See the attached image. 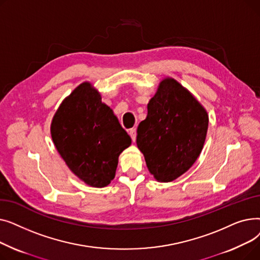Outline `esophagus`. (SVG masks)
Here are the masks:
<instances>
[{
    "label": "esophagus",
    "instance_id": "obj_1",
    "mask_svg": "<svg viewBox=\"0 0 260 260\" xmlns=\"http://www.w3.org/2000/svg\"><path fill=\"white\" fill-rule=\"evenodd\" d=\"M128 134H129V136H131L132 140L135 142V141H136V136H137V132H136V128H135V127H134V128H131V129L128 131Z\"/></svg>",
    "mask_w": 260,
    "mask_h": 260
}]
</instances>
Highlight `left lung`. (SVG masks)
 <instances>
[{
  "mask_svg": "<svg viewBox=\"0 0 260 260\" xmlns=\"http://www.w3.org/2000/svg\"><path fill=\"white\" fill-rule=\"evenodd\" d=\"M209 127L207 109L174 78L159 83L137 129V146L158 182H171L199 157Z\"/></svg>",
  "mask_w": 260,
  "mask_h": 260,
  "instance_id": "1",
  "label": "left lung"
}]
</instances>
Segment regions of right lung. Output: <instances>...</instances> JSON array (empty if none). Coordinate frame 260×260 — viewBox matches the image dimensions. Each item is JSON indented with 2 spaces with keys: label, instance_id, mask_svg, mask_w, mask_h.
Wrapping results in <instances>:
<instances>
[{
  "label": "right lung",
  "instance_id": "1",
  "mask_svg": "<svg viewBox=\"0 0 260 260\" xmlns=\"http://www.w3.org/2000/svg\"><path fill=\"white\" fill-rule=\"evenodd\" d=\"M50 134L68 169L92 187L111 183L120 154L132 144L113 109L87 81L62 101L51 120Z\"/></svg>",
  "mask_w": 260,
  "mask_h": 260
}]
</instances>
